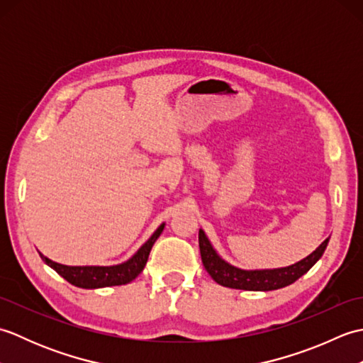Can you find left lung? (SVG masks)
Segmentation results:
<instances>
[{
	"mask_svg": "<svg viewBox=\"0 0 363 363\" xmlns=\"http://www.w3.org/2000/svg\"><path fill=\"white\" fill-rule=\"evenodd\" d=\"M199 252H201L203 265L211 274L212 279L223 285V287L238 289V290H250V291H272L293 284L301 276L306 274L309 269L317 264L325 252L329 243L326 238L317 250L309 256L301 259L296 264L281 268H264V269H243L234 267L223 259L217 250L213 248L209 237L206 235L203 229H199L198 234Z\"/></svg>",
	"mask_w": 363,
	"mask_h": 363,
	"instance_id": "1",
	"label": "left lung"
}]
</instances>
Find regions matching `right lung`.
Returning a JSON list of instances; mask_svg holds the SVG:
<instances>
[{
    "label": "right lung",
    "mask_w": 363,
    "mask_h": 363,
    "mask_svg": "<svg viewBox=\"0 0 363 363\" xmlns=\"http://www.w3.org/2000/svg\"><path fill=\"white\" fill-rule=\"evenodd\" d=\"M164 228H165V223H162V225L154 230V234L148 238V240H146L140 248L135 251L133 257H129L128 260L121 262V264H117V265L72 267V265L57 264V262L43 256L42 252L38 254H40V257L46 265L51 267L59 276H62L65 281L76 285V287L79 289H103V287H112V285H125V284H129L130 281H134L135 277L143 272L146 262H148L152 245L156 243Z\"/></svg>",
    "instance_id": "obj_1"
}]
</instances>
